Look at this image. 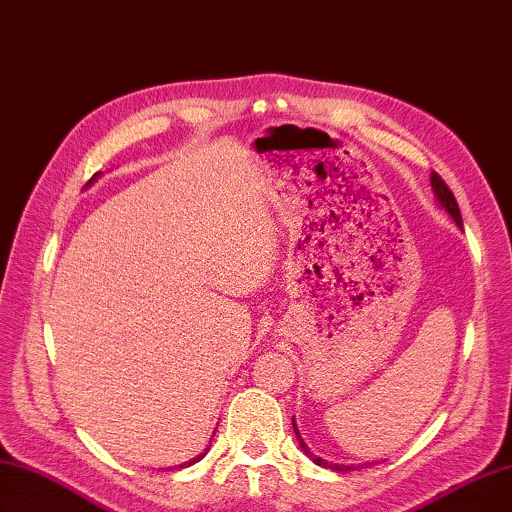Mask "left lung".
I'll return each instance as SVG.
<instances>
[{
  "mask_svg": "<svg viewBox=\"0 0 512 512\" xmlns=\"http://www.w3.org/2000/svg\"><path fill=\"white\" fill-rule=\"evenodd\" d=\"M429 179H431V190H434V197H436V201L440 203V208H445V212L449 214V217H451L453 221H456V225L462 227V214H460V208H458V201H456V197H453V192L449 190V186L445 184V179H442L438 173H431ZM293 431H295V438H298V442H300L302 451L317 464V467L331 469V471H337V473L357 471V469L361 467V464H337V462H328V460H324V458H317L315 453L304 445V440H302L300 431H298V425H295V418H293ZM368 464H372V462H366V464H363V467H368Z\"/></svg>",
  "mask_w": 512,
  "mask_h": 512,
  "instance_id": "obj_1",
  "label": "left lung"
}]
</instances>
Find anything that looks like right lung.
I'll list each match as a JSON object with an SVG mask.
<instances>
[{"label":"right lung","mask_w":512,"mask_h":512,"mask_svg":"<svg viewBox=\"0 0 512 512\" xmlns=\"http://www.w3.org/2000/svg\"><path fill=\"white\" fill-rule=\"evenodd\" d=\"M98 175H100V173H96V175H94V179H96ZM89 184H92V181H89ZM214 431H217V429H214ZM208 451H210V445H208L206 449H203V451L199 453V456H197V458H192V460H188V462H181V464H177V467H168L166 471H170V469H184V467H192V464H195V462H199V460H201L203 456H206V453H208Z\"/></svg>","instance_id":"obj_1"}]
</instances>
